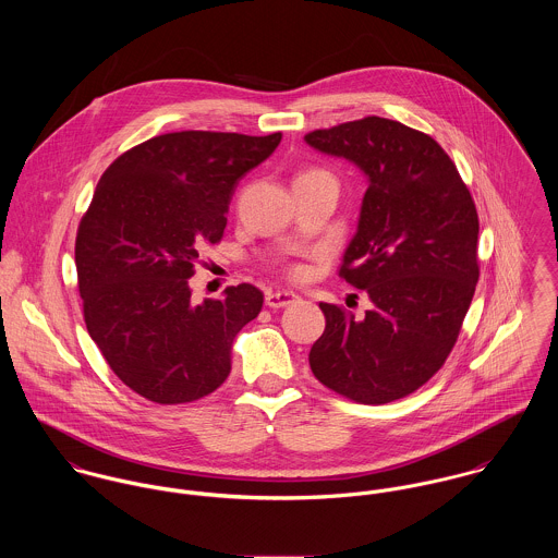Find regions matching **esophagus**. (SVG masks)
<instances>
[{
    "mask_svg": "<svg viewBox=\"0 0 558 558\" xmlns=\"http://www.w3.org/2000/svg\"><path fill=\"white\" fill-rule=\"evenodd\" d=\"M299 301V294L290 292V290H277V292H268L266 294V305L272 307V310H279V307H288L292 303Z\"/></svg>",
    "mask_w": 558,
    "mask_h": 558,
    "instance_id": "esophagus-1",
    "label": "esophagus"
}]
</instances>
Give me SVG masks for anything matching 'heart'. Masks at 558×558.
Returning a JSON list of instances; mask_svg holds the SVG:
<instances>
[{
  "mask_svg": "<svg viewBox=\"0 0 558 558\" xmlns=\"http://www.w3.org/2000/svg\"><path fill=\"white\" fill-rule=\"evenodd\" d=\"M314 171H319V169H310V171H305V173H314ZM290 275L299 279V277L305 275V268H303V266H290Z\"/></svg>",
  "mask_w": 558,
  "mask_h": 558,
  "instance_id": "heart-1",
  "label": "heart"
}]
</instances>
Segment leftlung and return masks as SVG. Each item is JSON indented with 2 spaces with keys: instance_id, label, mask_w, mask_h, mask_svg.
Listing matches in <instances>:
<instances>
[{
  "instance_id": "8db88e82",
  "label": "left lung",
  "mask_w": 558,
  "mask_h": 558,
  "mask_svg": "<svg viewBox=\"0 0 558 558\" xmlns=\"http://www.w3.org/2000/svg\"><path fill=\"white\" fill-rule=\"evenodd\" d=\"M324 155L367 175L359 230L339 277L365 290L363 318L319 303L326 328L312 345L314 376L361 403L423 387L453 350L478 281V217L456 162L429 135L367 116L305 135Z\"/></svg>"
}]
</instances>
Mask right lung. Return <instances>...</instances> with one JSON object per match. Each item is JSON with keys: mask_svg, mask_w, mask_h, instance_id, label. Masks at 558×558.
I'll return each instance as SVG.
<instances>
[{"mask_svg": "<svg viewBox=\"0 0 558 558\" xmlns=\"http://www.w3.org/2000/svg\"><path fill=\"white\" fill-rule=\"evenodd\" d=\"M279 142L281 133H167L100 175L75 242L83 319L111 372L142 398L186 403L230 376L232 343L264 294L240 283L195 305L189 279L202 246L223 239L240 178Z\"/></svg>", "mask_w": 558, "mask_h": 558, "instance_id": "obj_1", "label": "right lung"}]
</instances>
